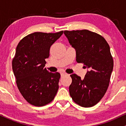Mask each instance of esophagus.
<instances>
[{
  "label": "esophagus",
  "mask_w": 126,
  "mask_h": 126,
  "mask_svg": "<svg viewBox=\"0 0 126 126\" xmlns=\"http://www.w3.org/2000/svg\"><path fill=\"white\" fill-rule=\"evenodd\" d=\"M65 75H67V73H65V72H62V73H61V76H65Z\"/></svg>",
  "instance_id": "34e87169"
}]
</instances>
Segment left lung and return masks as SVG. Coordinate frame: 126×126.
Returning a JSON list of instances; mask_svg holds the SVG:
<instances>
[{"label":"left lung","mask_w":126,"mask_h":126,"mask_svg":"<svg viewBox=\"0 0 126 126\" xmlns=\"http://www.w3.org/2000/svg\"><path fill=\"white\" fill-rule=\"evenodd\" d=\"M64 34L76 50V62L89 69L83 79L76 74L70 75V96L83 107L94 106L107 92L113 69L109 45L102 36L89 30L64 31Z\"/></svg>","instance_id":"8db88e82"}]
</instances>
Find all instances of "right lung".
Returning <instances> with one entry per match:
<instances>
[{
  "label": "right lung",
  "mask_w": 126,
  "mask_h": 126,
  "mask_svg": "<svg viewBox=\"0 0 126 126\" xmlns=\"http://www.w3.org/2000/svg\"><path fill=\"white\" fill-rule=\"evenodd\" d=\"M63 33L36 32L24 37L16 49L12 69L17 86L30 104L41 107L51 102L59 89L60 74L44 68L52 44Z\"/></svg>",
  "instance_id": "add662e5"
}]
</instances>
